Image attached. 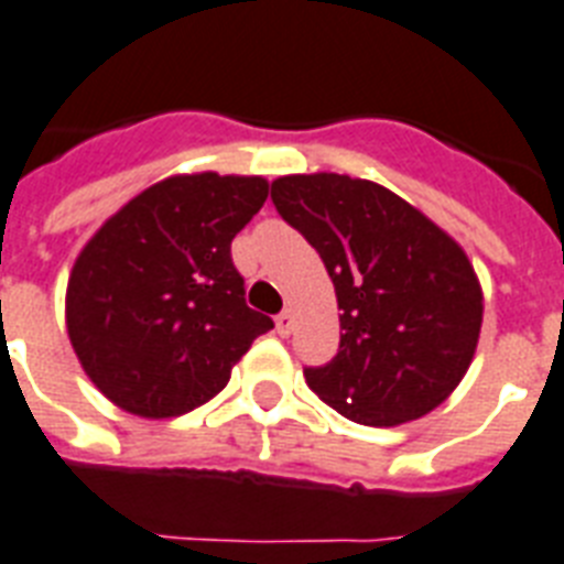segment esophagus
<instances>
[{
	"mask_svg": "<svg viewBox=\"0 0 564 564\" xmlns=\"http://www.w3.org/2000/svg\"><path fill=\"white\" fill-rule=\"evenodd\" d=\"M292 324H295L292 313H281V315H278V318H274V329H278V336H290Z\"/></svg>",
	"mask_w": 564,
	"mask_h": 564,
	"instance_id": "1",
	"label": "esophagus"
}]
</instances>
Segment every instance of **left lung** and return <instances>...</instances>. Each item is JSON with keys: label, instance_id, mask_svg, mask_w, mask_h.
I'll use <instances>...</instances> for the list:
<instances>
[{"label": "left lung", "instance_id": "left-lung-1", "mask_svg": "<svg viewBox=\"0 0 564 564\" xmlns=\"http://www.w3.org/2000/svg\"><path fill=\"white\" fill-rule=\"evenodd\" d=\"M272 203L322 254L341 310L338 354L306 368V386L361 425H400L437 409L469 370L484 322L466 251L368 178L281 176Z\"/></svg>", "mask_w": 564, "mask_h": 564}]
</instances>
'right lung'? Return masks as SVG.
Segmentation results:
<instances>
[{
	"label": "right lung",
	"instance_id": "add662e5",
	"mask_svg": "<svg viewBox=\"0 0 564 564\" xmlns=\"http://www.w3.org/2000/svg\"><path fill=\"white\" fill-rule=\"evenodd\" d=\"M267 196L263 176H171L112 214L77 254L68 338L86 377L118 409L194 411L274 327L246 306L231 263V240Z\"/></svg>",
	"mask_w": 564,
	"mask_h": 564
}]
</instances>
